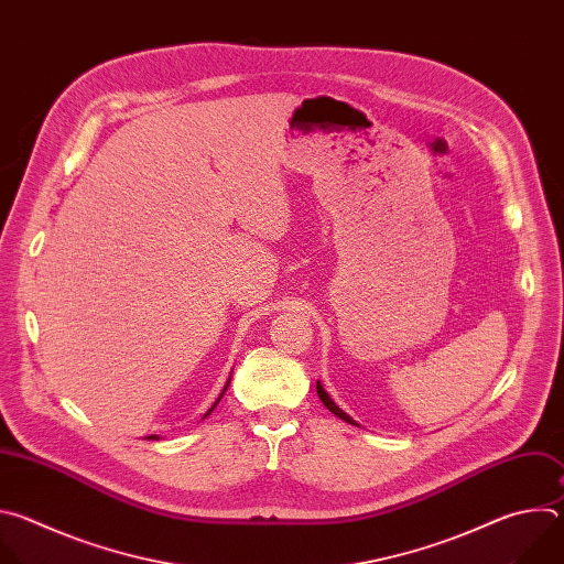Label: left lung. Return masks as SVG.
<instances>
[{"label": "left lung", "instance_id": "left-lung-1", "mask_svg": "<svg viewBox=\"0 0 564 564\" xmlns=\"http://www.w3.org/2000/svg\"><path fill=\"white\" fill-rule=\"evenodd\" d=\"M316 392H318V399L324 401V406H326L330 413H335L339 420H344V422H348V424H352V426H359L350 415H346V413L335 404V401L330 399V394L324 390V386H321V381H316Z\"/></svg>", "mask_w": 564, "mask_h": 564}]
</instances>
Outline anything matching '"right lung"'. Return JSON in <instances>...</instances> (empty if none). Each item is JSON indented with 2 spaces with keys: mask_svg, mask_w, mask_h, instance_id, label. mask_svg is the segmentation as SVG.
Returning <instances> with one entry per match:
<instances>
[{
  "mask_svg": "<svg viewBox=\"0 0 564 564\" xmlns=\"http://www.w3.org/2000/svg\"><path fill=\"white\" fill-rule=\"evenodd\" d=\"M227 386H229V379H227V383H225V388H223V392H220V394H218V399H216V401H214V406H212V409H209V411H207V413H205V417H207V415H209V413H212V411H214V409H216V404H218V401H220V397H223V394H225V390H227ZM149 440H158V435H149Z\"/></svg>",
  "mask_w": 564,
  "mask_h": 564,
  "instance_id": "right-lung-1",
  "label": "right lung"
}]
</instances>
